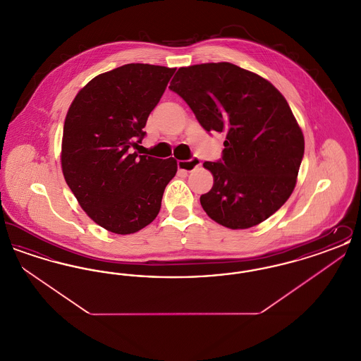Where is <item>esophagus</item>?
<instances>
[{
	"label": "esophagus",
	"mask_w": 361,
	"mask_h": 361,
	"mask_svg": "<svg viewBox=\"0 0 361 361\" xmlns=\"http://www.w3.org/2000/svg\"><path fill=\"white\" fill-rule=\"evenodd\" d=\"M200 165H202V161H200V158H197V157H193V158H190L188 161H178V162H177L178 169L183 171V172H192V171H195L196 168H199Z\"/></svg>",
	"instance_id": "esophagus-1"
}]
</instances>
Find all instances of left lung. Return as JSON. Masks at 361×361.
I'll use <instances>...</instances> for the list:
<instances>
[{
  "instance_id": "obj_1",
  "label": "left lung",
  "mask_w": 361,
  "mask_h": 361,
  "mask_svg": "<svg viewBox=\"0 0 361 361\" xmlns=\"http://www.w3.org/2000/svg\"><path fill=\"white\" fill-rule=\"evenodd\" d=\"M169 89L206 131L226 134L222 159L203 164L214 176L200 196L207 215L233 230L274 215L291 196L305 154L303 133L284 96L228 62L180 68Z\"/></svg>"
}]
</instances>
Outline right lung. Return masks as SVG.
I'll return each instance as SVG.
<instances>
[{"label": "right lung", "mask_w": 361, "mask_h": 361, "mask_svg": "<svg viewBox=\"0 0 361 361\" xmlns=\"http://www.w3.org/2000/svg\"><path fill=\"white\" fill-rule=\"evenodd\" d=\"M174 71L128 63L94 77L70 105L61 153L63 177L86 215L111 233L133 234L152 224L177 172L174 158L134 152Z\"/></svg>", "instance_id": "obj_1"}]
</instances>
